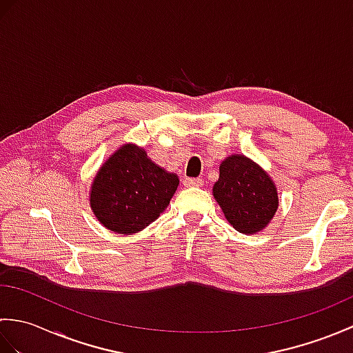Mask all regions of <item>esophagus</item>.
<instances>
[{
  "mask_svg": "<svg viewBox=\"0 0 353 353\" xmlns=\"http://www.w3.org/2000/svg\"><path fill=\"white\" fill-rule=\"evenodd\" d=\"M185 186H201L203 185V181L200 177H186L183 181Z\"/></svg>",
  "mask_w": 353,
  "mask_h": 353,
  "instance_id": "1",
  "label": "esophagus"
}]
</instances>
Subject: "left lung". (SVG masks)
<instances>
[{"label":"left lung","instance_id":"8db88e82","mask_svg":"<svg viewBox=\"0 0 353 353\" xmlns=\"http://www.w3.org/2000/svg\"><path fill=\"white\" fill-rule=\"evenodd\" d=\"M212 194L230 226L244 235L265 229L279 206L276 183L268 172L238 153L221 161Z\"/></svg>","mask_w":353,"mask_h":353}]
</instances>
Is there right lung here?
Masks as SVG:
<instances>
[{
	"label": "right lung",
	"mask_w": 353,
	"mask_h": 353,
	"mask_svg": "<svg viewBox=\"0 0 353 353\" xmlns=\"http://www.w3.org/2000/svg\"><path fill=\"white\" fill-rule=\"evenodd\" d=\"M179 186L176 172L163 170L142 147L127 142L112 153L89 191V205L104 228L132 235L157 220Z\"/></svg>",
	"instance_id": "1"
}]
</instances>
